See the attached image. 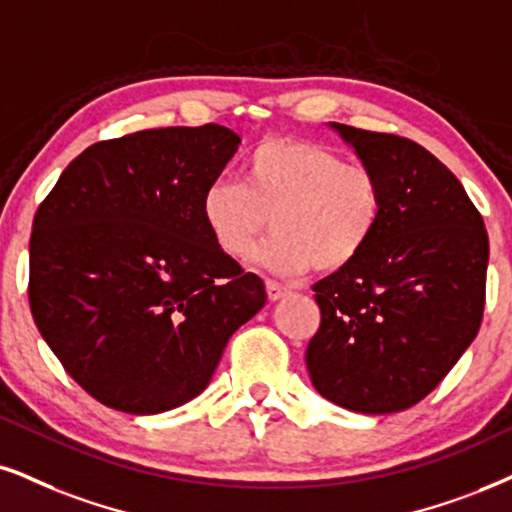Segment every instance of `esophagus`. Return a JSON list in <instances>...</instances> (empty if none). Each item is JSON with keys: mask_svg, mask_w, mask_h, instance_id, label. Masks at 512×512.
Masks as SVG:
<instances>
[{"mask_svg": "<svg viewBox=\"0 0 512 512\" xmlns=\"http://www.w3.org/2000/svg\"><path fill=\"white\" fill-rule=\"evenodd\" d=\"M266 292H268V299L270 301H280L282 296L289 294V287L280 285V282H275V280H268L266 282Z\"/></svg>", "mask_w": 512, "mask_h": 512, "instance_id": "obj_1", "label": "esophagus"}]
</instances>
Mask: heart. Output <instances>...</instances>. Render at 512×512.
Returning <instances> with one entry per match:
<instances>
[{
  "label": "heart",
  "instance_id": "heart-1",
  "mask_svg": "<svg viewBox=\"0 0 512 512\" xmlns=\"http://www.w3.org/2000/svg\"><path fill=\"white\" fill-rule=\"evenodd\" d=\"M384 185L365 163L304 137H266L246 154L242 182L218 178L201 194V220L225 256L242 261L261 232L258 261L282 275L337 273L375 239Z\"/></svg>",
  "mask_w": 512,
  "mask_h": 512
}]
</instances>
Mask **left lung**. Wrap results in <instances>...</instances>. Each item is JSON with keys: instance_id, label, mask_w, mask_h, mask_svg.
I'll return each mask as SVG.
<instances>
[{"instance_id": "1", "label": "left lung", "mask_w": 512, "mask_h": 512, "mask_svg": "<svg viewBox=\"0 0 512 512\" xmlns=\"http://www.w3.org/2000/svg\"><path fill=\"white\" fill-rule=\"evenodd\" d=\"M332 128L380 175L387 206L368 249L313 285L320 327L306 365L327 401L396 413L425 399L477 337L487 227L456 175L418 142Z\"/></svg>"}]
</instances>
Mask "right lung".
<instances>
[{
    "instance_id": "right-lung-1",
    "label": "right lung",
    "mask_w": 512,
    "mask_h": 512,
    "mask_svg": "<svg viewBox=\"0 0 512 512\" xmlns=\"http://www.w3.org/2000/svg\"><path fill=\"white\" fill-rule=\"evenodd\" d=\"M223 125L140 130L87 147L30 235L37 330L92 399L132 415L201 394L266 285L225 256L201 194L235 156Z\"/></svg>"
}]
</instances>
